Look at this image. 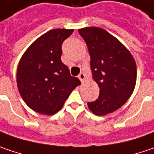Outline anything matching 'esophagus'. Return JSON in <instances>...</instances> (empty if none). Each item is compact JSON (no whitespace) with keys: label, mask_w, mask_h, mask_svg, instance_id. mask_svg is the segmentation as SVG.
<instances>
[{"label":"esophagus","mask_w":154,"mask_h":154,"mask_svg":"<svg viewBox=\"0 0 154 154\" xmlns=\"http://www.w3.org/2000/svg\"><path fill=\"white\" fill-rule=\"evenodd\" d=\"M78 78L80 79V81H81L82 83H84V80H85V75H84V73H80V74L78 75Z\"/></svg>","instance_id":"1"}]
</instances>
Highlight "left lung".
Segmentation results:
<instances>
[{
  "mask_svg": "<svg viewBox=\"0 0 154 154\" xmlns=\"http://www.w3.org/2000/svg\"><path fill=\"white\" fill-rule=\"evenodd\" d=\"M78 32L87 45L92 77L100 88L98 98L88 107L97 116H106L131 97L136 84V64L127 47L106 30L91 26Z\"/></svg>",
  "mask_w": 154,
  "mask_h": 154,
  "instance_id": "left-lung-1",
  "label": "left lung"
}]
</instances>
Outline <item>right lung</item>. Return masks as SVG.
<instances>
[{"mask_svg":"<svg viewBox=\"0 0 154 154\" xmlns=\"http://www.w3.org/2000/svg\"><path fill=\"white\" fill-rule=\"evenodd\" d=\"M73 29L48 31L24 52L17 68V86L26 104L52 116L62 109L71 91L81 84L62 63V44Z\"/></svg>","mask_w":154,"mask_h":154,"instance_id":"right-lung-1","label":"right lung"}]
</instances>
